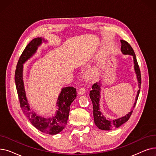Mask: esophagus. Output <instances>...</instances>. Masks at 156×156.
I'll list each match as a JSON object with an SVG mask.
<instances>
[{
  "mask_svg": "<svg viewBox=\"0 0 156 156\" xmlns=\"http://www.w3.org/2000/svg\"><path fill=\"white\" fill-rule=\"evenodd\" d=\"M85 93V90L84 88H80L79 89V91H78V94L81 95H83Z\"/></svg>",
  "mask_w": 156,
  "mask_h": 156,
  "instance_id": "esophagus-1",
  "label": "esophagus"
}]
</instances>
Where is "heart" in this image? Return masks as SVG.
Returning <instances> with one entry per match:
<instances>
[{"label":"heart","mask_w":156,"mask_h":156,"mask_svg":"<svg viewBox=\"0 0 156 156\" xmlns=\"http://www.w3.org/2000/svg\"><path fill=\"white\" fill-rule=\"evenodd\" d=\"M94 71H92V74H93V75H94Z\"/></svg>","instance_id":"b5f03b06"}]
</instances>
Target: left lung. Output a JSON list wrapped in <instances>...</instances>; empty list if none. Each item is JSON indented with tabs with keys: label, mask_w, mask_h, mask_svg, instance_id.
<instances>
[{
	"label": "left lung",
	"mask_w": 156,
	"mask_h": 156,
	"mask_svg": "<svg viewBox=\"0 0 156 156\" xmlns=\"http://www.w3.org/2000/svg\"><path fill=\"white\" fill-rule=\"evenodd\" d=\"M121 51L124 55H129L133 57V64H134V70L136 76V79L138 81V90L137 92V94L135 98V102L133 105L132 110L130 111L125 116H122L116 119H106L105 117L103 115L101 111L100 110V99H101V86L102 82L95 83L92 85V90L90 92V97L91 101L93 104V114L94 122L95 125L102 130H112L116 128L119 127L129 119L131 114L133 112V109L136 103V101L138 99L139 93H140V89L141 88V74L140 68H139L138 64L136 61L135 54L133 50L132 47L130 45L123 40H121Z\"/></svg>",
	"instance_id": "left-lung-1"
}]
</instances>
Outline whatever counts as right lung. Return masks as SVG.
Wrapping results in <instances>:
<instances>
[{
    "label": "right lung",
    "instance_id": "obj_1",
    "mask_svg": "<svg viewBox=\"0 0 156 156\" xmlns=\"http://www.w3.org/2000/svg\"><path fill=\"white\" fill-rule=\"evenodd\" d=\"M43 42H47V41L42 37H37L33 39L24 48L16 66L15 83L21 108L32 125L44 133L56 135L60 133L66 125L71 104L77 96L76 90L73 87H67L61 89L56 103V112L52 116H40L30 108L24 85L23 64L34 56Z\"/></svg>",
    "mask_w": 156,
    "mask_h": 156
}]
</instances>
